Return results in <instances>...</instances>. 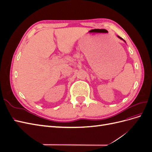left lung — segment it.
Instances as JSON below:
<instances>
[{
    "mask_svg": "<svg viewBox=\"0 0 152 152\" xmlns=\"http://www.w3.org/2000/svg\"><path fill=\"white\" fill-rule=\"evenodd\" d=\"M118 38H120V39H122V40H123V39H122V38H121V37H119V36H118Z\"/></svg>",
    "mask_w": 152,
    "mask_h": 152,
    "instance_id": "8db88e82",
    "label": "left lung"
}]
</instances>
